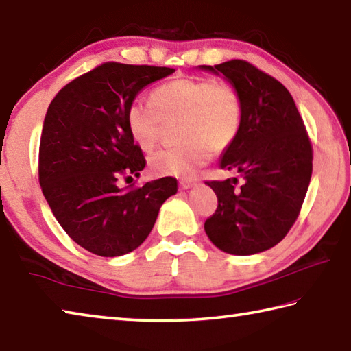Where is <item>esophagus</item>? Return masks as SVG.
Here are the masks:
<instances>
[{
  "label": "esophagus",
  "mask_w": 351,
  "mask_h": 351,
  "mask_svg": "<svg viewBox=\"0 0 351 351\" xmlns=\"http://www.w3.org/2000/svg\"><path fill=\"white\" fill-rule=\"evenodd\" d=\"M196 185V181H193V180H182L181 182H180V187L182 189V190H189V189H191V187H195Z\"/></svg>",
  "instance_id": "obj_1"
}]
</instances>
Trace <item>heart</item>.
<instances>
[{"mask_svg":"<svg viewBox=\"0 0 351 351\" xmlns=\"http://www.w3.org/2000/svg\"><path fill=\"white\" fill-rule=\"evenodd\" d=\"M242 99L234 86L213 79H178L156 88L150 103L134 101L126 128L135 144L152 149L164 123H178L176 147L149 158L155 175L187 178L205 166L215 152L228 149L242 128Z\"/></svg>","mask_w":351,"mask_h":351,"instance_id":"b5f03b06","label":"heart"}]
</instances>
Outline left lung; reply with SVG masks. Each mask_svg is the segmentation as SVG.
Returning a JSON list of instances; mask_svg holds the SVG:
<instances>
[{"instance_id":"8db88e82","label":"left lung","mask_w":351,"mask_h":351,"mask_svg":"<svg viewBox=\"0 0 351 351\" xmlns=\"http://www.w3.org/2000/svg\"><path fill=\"white\" fill-rule=\"evenodd\" d=\"M237 89L243 119L237 138L223 150L219 167L239 178L205 182L217 210L205 221L213 245L232 256H252L285 239L307 193L312 146L291 93L245 60L199 65ZM240 180L241 185L236 188Z\"/></svg>"}]
</instances>
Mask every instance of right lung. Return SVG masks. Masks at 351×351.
<instances>
[{
  "mask_svg": "<svg viewBox=\"0 0 351 351\" xmlns=\"http://www.w3.org/2000/svg\"><path fill=\"white\" fill-rule=\"evenodd\" d=\"M171 73L108 62L65 85L48 106L39 144L40 189L66 234L95 256L120 257L138 248L164 201L176 195L170 176L138 189L117 184L121 175L140 176L146 167L128 132V108L144 86Z\"/></svg>",
  "mask_w": 351,
  "mask_h": 351,
  "instance_id": "right-lung-1",
  "label": "right lung"
}]
</instances>
